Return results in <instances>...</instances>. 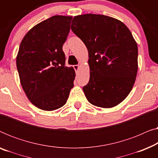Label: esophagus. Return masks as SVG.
Returning a JSON list of instances; mask_svg holds the SVG:
<instances>
[{"mask_svg":"<svg viewBox=\"0 0 158 158\" xmlns=\"http://www.w3.org/2000/svg\"><path fill=\"white\" fill-rule=\"evenodd\" d=\"M73 68H74L75 70L76 71V72H77V71H78V70L80 69V65H78V64H75V65L73 66Z\"/></svg>","mask_w":158,"mask_h":158,"instance_id":"esophagus-1","label":"esophagus"}]
</instances>
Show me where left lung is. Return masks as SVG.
<instances>
[{
	"mask_svg": "<svg viewBox=\"0 0 158 158\" xmlns=\"http://www.w3.org/2000/svg\"><path fill=\"white\" fill-rule=\"evenodd\" d=\"M71 29L88 51L89 82L83 88L88 101L101 108L122 102L132 89L138 70V48L122 21L98 14L75 16Z\"/></svg>",
	"mask_w": 158,
	"mask_h": 158,
	"instance_id": "8db88e82",
	"label": "left lung"
}]
</instances>
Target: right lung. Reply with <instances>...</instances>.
<instances>
[{
	"instance_id": "obj_1",
	"label": "right lung",
	"mask_w": 158,
	"mask_h": 158,
	"mask_svg": "<svg viewBox=\"0 0 158 158\" xmlns=\"http://www.w3.org/2000/svg\"><path fill=\"white\" fill-rule=\"evenodd\" d=\"M72 16H53L29 30L21 41L16 67L23 90L39 109L54 111L63 106L74 86L75 72L65 66L62 45Z\"/></svg>"
}]
</instances>
